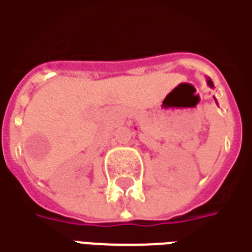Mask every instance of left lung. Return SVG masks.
Instances as JSON below:
<instances>
[{
  "instance_id": "8db88e82",
  "label": "left lung",
  "mask_w": 252,
  "mask_h": 252,
  "mask_svg": "<svg viewBox=\"0 0 252 252\" xmlns=\"http://www.w3.org/2000/svg\"><path fill=\"white\" fill-rule=\"evenodd\" d=\"M207 84H208V87H210V88H214V83H212V80L210 78V77H207ZM214 99H215V97H214ZM215 102H217V100H215Z\"/></svg>"
}]
</instances>
